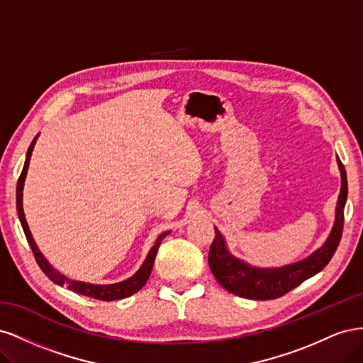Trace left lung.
<instances>
[{"label":"left lung","mask_w":363,"mask_h":363,"mask_svg":"<svg viewBox=\"0 0 363 363\" xmlns=\"http://www.w3.org/2000/svg\"><path fill=\"white\" fill-rule=\"evenodd\" d=\"M340 171V192L336 204V216L332 232L325 242L307 256L279 268H257L235 257L228 251L225 239L215 227V239L208 251V267L223 288L250 300H272L298 286L304 280L324 269L339 245L344 227V207L347 203V172L337 157Z\"/></svg>","instance_id":"1"}]
</instances>
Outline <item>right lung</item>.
I'll return each instance as SVG.
<instances>
[{
	"label": "right lung",
	"mask_w": 363,
	"mask_h": 363,
	"mask_svg": "<svg viewBox=\"0 0 363 363\" xmlns=\"http://www.w3.org/2000/svg\"><path fill=\"white\" fill-rule=\"evenodd\" d=\"M39 135L33 139V142L28 147V151H27V157H26V163H24V168H23V172H21L19 175V180H18V186H16V208H18V216H19V221H21V225H23L24 228V233H26V238L28 240L30 244V248L33 250V255H35V259L38 262V265L40 267V269L47 274V277L54 281L56 284H59V286H67L68 289H71L72 292H77L80 295H86V296H91V298H95V300H103V301H113V300H123V298H127V296L136 294L139 289H142V286L147 283L150 274H151V269H152V265H155V259H156V255H157V250L162 244V239L169 235V232H164L162 233L157 239L155 245L151 247L150 252L147 259L144 260V263H142L140 268L131 276L130 279L127 280H123L119 283H113V284H92V283H84V281H77V280H72L67 276H63L62 272H59L56 268H54L51 263L45 259V256L42 255L40 250L38 248L35 239H33L31 236V232L28 228V224H27V219H26V215H24V207H23V191H24V183H26V177H27V171H28V164H30V157H31V152H33V148H35V144L38 140Z\"/></svg>",
	"instance_id": "right-lung-1"
}]
</instances>
